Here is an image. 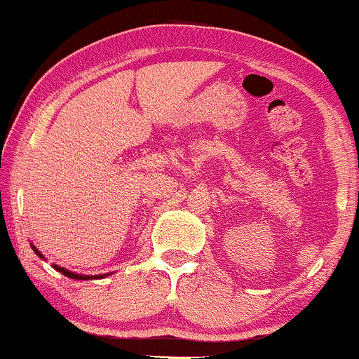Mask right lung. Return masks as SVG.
<instances>
[{"label":"right lung","instance_id":"obj_1","mask_svg":"<svg viewBox=\"0 0 359 359\" xmlns=\"http://www.w3.org/2000/svg\"><path fill=\"white\" fill-rule=\"evenodd\" d=\"M33 250H35V248H33ZM35 253L39 257H42V253H40V251L35 250ZM55 269L60 271V273H63V274H65V276L72 278V280H92V276H81V274H74V273H70V271L63 269V267H58V266H55ZM95 278H102V276H95Z\"/></svg>","mask_w":359,"mask_h":359}]
</instances>
